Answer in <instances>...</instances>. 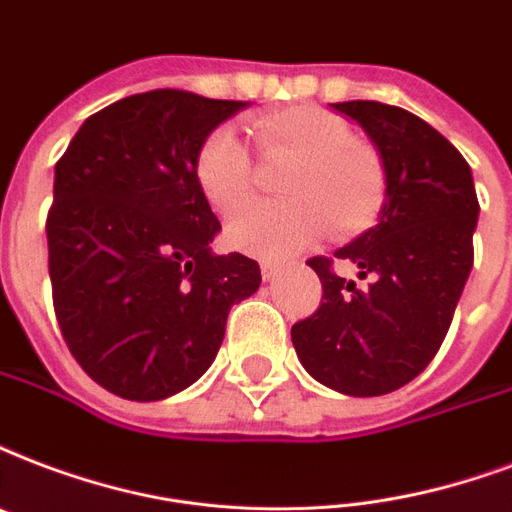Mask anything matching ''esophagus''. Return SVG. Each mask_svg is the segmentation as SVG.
Here are the masks:
<instances>
[{"instance_id": "34e87169", "label": "esophagus", "mask_w": 512, "mask_h": 512, "mask_svg": "<svg viewBox=\"0 0 512 512\" xmlns=\"http://www.w3.org/2000/svg\"><path fill=\"white\" fill-rule=\"evenodd\" d=\"M282 268H284L282 263H273V260H263V263H260V273H263L265 282H273V279L282 273Z\"/></svg>"}]
</instances>
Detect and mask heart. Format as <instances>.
<instances>
[{
  "label": "heart",
  "instance_id": "heart-1",
  "mask_svg": "<svg viewBox=\"0 0 512 512\" xmlns=\"http://www.w3.org/2000/svg\"><path fill=\"white\" fill-rule=\"evenodd\" d=\"M271 158H287L282 204H252L228 222V241L241 252L279 260L322 236L368 228L384 204V166L368 144L354 142L346 120L317 104H292L249 123ZM195 182L212 209H239L252 190V163L233 128H217L195 155Z\"/></svg>",
  "mask_w": 512,
  "mask_h": 512
}]
</instances>
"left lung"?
<instances>
[{
	"label": "left lung",
	"instance_id": "1",
	"mask_svg": "<svg viewBox=\"0 0 512 512\" xmlns=\"http://www.w3.org/2000/svg\"><path fill=\"white\" fill-rule=\"evenodd\" d=\"M351 117L384 166V204L373 228L338 260L370 279L365 290L311 257L322 306L292 325V346L308 376L351 397L395 392L419 376L446 338L473 271L478 195L473 171L446 136L381 101L330 104Z\"/></svg>",
	"mask_w": 512,
	"mask_h": 512
}]
</instances>
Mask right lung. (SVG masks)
Returning a JSON list of instances; mask_svg holds the SVG:
<instances>
[{"label":"right lung","instance_id":"add662e5","mask_svg":"<svg viewBox=\"0 0 512 512\" xmlns=\"http://www.w3.org/2000/svg\"><path fill=\"white\" fill-rule=\"evenodd\" d=\"M249 101L147 91L74 134L53 179L48 268L58 327L80 368L136 403L177 395L220 351L233 303L260 265L214 255L222 225L195 182V155Z\"/></svg>","mask_w":512,"mask_h":512}]
</instances>
